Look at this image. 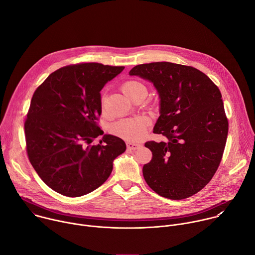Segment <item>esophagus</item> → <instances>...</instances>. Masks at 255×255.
<instances>
[{
  "label": "esophagus",
  "instance_id": "obj_1",
  "mask_svg": "<svg viewBox=\"0 0 255 255\" xmlns=\"http://www.w3.org/2000/svg\"><path fill=\"white\" fill-rule=\"evenodd\" d=\"M126 146L128 149H132V150H135V149H138L140 147V144L138 143H133V142H126Z\"/></svg>",
  "mask_w": 255,
  "mask_h": 255
}]
</instances>
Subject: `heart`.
I'll return each instance as SVG.
<instances>
[{
  "mask_svg": "<svg viewBox=\"0 0 255 255\" xmlns=\"http://www.w3.org/2000/svg\"><path fill=\"white\" fill-rule=\"evenodd\" d=\"M122 91L130 100H133V98L139 93L141 92L146 93V88H145V86L140 82L128 81L123 84ZM104 101H105V97H103L102 99L103 112H104ZM150 123H151V120L147 116H139L135 118L122 119L111 126V131L115 135L123 139L129 140V141H137V140H140L145 135Z\"/></svg>",
  "mask_w": 255,
  "mask_h": 255,
  "instance_id": "b5f03b06",
  "label": "heart"
}]
</instances>
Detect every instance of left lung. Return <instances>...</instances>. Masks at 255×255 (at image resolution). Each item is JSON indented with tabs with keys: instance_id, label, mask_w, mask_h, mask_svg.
<instances>
[{
	"instance_id": "8db88e82",
	"label": "left lung",
	"mask_w": 255,
	"mask_h": 255,
	"mask_svg": "<svg viewBox=\"0 0 255 255\" xmlns=\"http://www.w3.org/2000/svg\"><path fill=\"white\" fill-rule=\"evenodd\" d=\"M129 75L154 86L159 117L153 133L166 137L145 143L152 152L142 169L145 181L171 200L197 194L215 174L226 144L228 121L219 89L199 69L166 61L136 65Z\"/></svg>"
}]
</instances>
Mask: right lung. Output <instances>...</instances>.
<instances>
[{"label":"right lung","mask_w":255,"mask_h":255,"mask_svg":"<svg viewBox=\"0 0 255 255\" xmlns=\"http://www.w3.org/2000/svg\"><path fill=\"white\" fill-rule=\"evenodd\" d=\"M124 66L90 62L61 67L35 91L25 121L29 160L44 183L66 197H81L110 176L125 142L104 134L96 121L102 114L101 90Z\"/></svg>","instance_id":"add662e5"}]
</instances>
